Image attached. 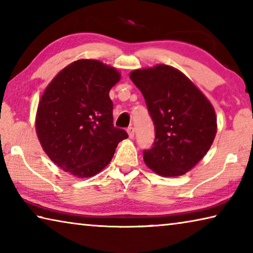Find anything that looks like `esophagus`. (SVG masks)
Wrapping results in <instances>:
<instances>
[{
  "label": "esophagus",
  "instance_id": "esophagus-1",
  "mask_svg": "<svg viewBox=\"0 0 253 253\" xmlns=\"http://www.w3.org/2000/svg\"><path fill=\"white\" fill-rule=\"evenodd\" d=\"M127 134L129 138H134V135H135V129L132 127H128L127 128Z\"/></svg>",
  "mask_w": 253,
  "mask_h": 253
}]
</instances>
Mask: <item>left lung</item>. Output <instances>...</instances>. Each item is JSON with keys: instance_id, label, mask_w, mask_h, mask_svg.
<instances>
[{"instance_id": "left-lung-1", "label": "left lung", "mask_w": 253, "mask_h": 253, "mask_svg": "<svg viewBox=\"0 0 253 253\" xmlns=\"http://www.w3.org/2000/svg\"><path fill=\"white\" fill-rule=\"evenodd\" d=\"M129 77L143 93L155 125V142L144 152L145 164L164 177L184 175L212 146L217 129L214 107L172 66L135 69Z\"/></svg>"}]
</instances>
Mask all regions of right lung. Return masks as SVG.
Listing matches in <instances>:
<instances>
[{"label": "right lung", "instance_id": "add662e5", "mask_svg": "<svg viewBox=\"0 0 253 253\" xmlns=\"http://www.w3.org/2000/svg\"><path fill=\"white\" fill-rule=\"evenodd\" d=\"M121 78L99 60L79 59L59 71L40 98L38 139L50 160L75 177L101 172L128 137L113 125L109 91Z\"/></svg>", "mask_w": 253, "mask_h": 253}]
</instances>
